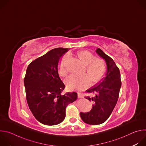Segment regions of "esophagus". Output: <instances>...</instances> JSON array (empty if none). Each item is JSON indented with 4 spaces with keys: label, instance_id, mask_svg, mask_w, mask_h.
Listing matches in <instances>:
<instances>
[{
    "label": "esophagus",
    "instance_id": "obj_1",
    "mask_svg": "<svg viewBox=\"0 0 146 146\" xmlns=\"http://www.w3.org/2000/svg\"><path fill=\"white\" fill-rule=\"evenodd\" d=\"M77 96H78V98H84V96H83L82 94H80V93H78Z\"/></svg>",
    "mask_w": 146,
    "mask_h": 146
}]
</instances>
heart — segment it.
I'll return each mask as SVG.
<instances>
[{
    "instance_id": "1",
    "label": "heart",
    "mask_w": 146,
    "mask_h": 146,
    "mask_svg": "<svg viewBox=\"0 0 146 146\" xmlns=\"http://www.w3.org/2000/svg\"><path fill=\"white\" fill-rule=\"evenodd\" d=\"M79 58L86 65V71L87 74L81 75L72 74L66 79V83L70 89L83 90L91 84V78L94 82L100 80L106 72V65L101 59H95L93 54L88 51H82L78 54ZM69 59L68 54L62 58L59 65V72L61 76H65L68 73L67 69V62Z\"/></svg>"
}]
</instances>
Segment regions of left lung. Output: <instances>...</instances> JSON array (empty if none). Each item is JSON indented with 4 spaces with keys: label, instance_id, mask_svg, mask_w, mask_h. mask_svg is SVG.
Instances as JSON below:
<instances>
[{
    "label": "left lung",
    "instance_id": "left-lung-1",
    "mask_svg": "<svg viewBox=\"0 0 146 146\" xmlns=\"http://www.w3.org/2000/svg\"><path fill=\"white\" fill-rule=\"evenodd\" d=\"M96 52L105 59L107 71L105 77L87 90V92L95 94L86 98L93 102V106L90 112H81L80 114L83 121L90 125L101 124L109 118L116 105L121 86L119 70L113 59L100 48H97Z\"/></svg>",
    "mask_w": 146,
    "mask_h": 146
}]
</instances>
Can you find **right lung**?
I'll return each instance as SVG.
<instances>
[{
    "mask_svg": "<svg viewBox=\"0 0 146 146\" xmlns=\"http://www.w3.org/2000/svg\"><path fill=\"white\" fill-rule=\"evenodd\" d=\"M68 50H51L32 61L27 69L24 82L29 108L36 119L46 125L63 121L66 106L77 98L74 92L61 94L65 86L59 76L58 65Z\"/></svg>",
    "mask_w": 146,
    "mask_h": 146,
    "instance_id": "1",
    "label": "right lung"
}]
</instances>
